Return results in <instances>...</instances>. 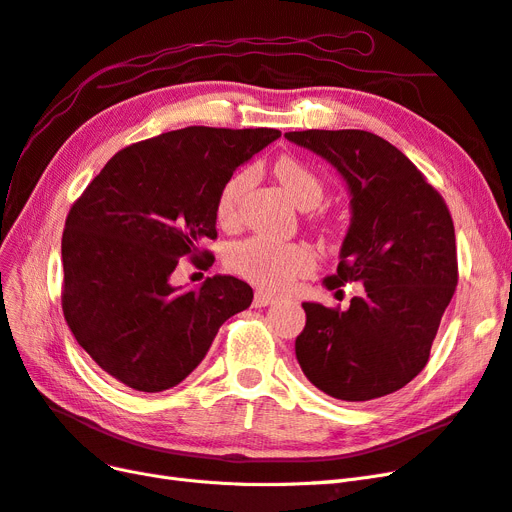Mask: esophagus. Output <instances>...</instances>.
<instances>
[{
  "label": "esophagus",
  "mask_w": 512,
  "mask_h": 512,
  "mask_svg": "<svg viewBox=\"0 0 512 512\" xmlns=\"http://www.w3.org/2000/svg\"><path fill=\"white\" fill-rule=\"evenodd\" d=\"M275 303V298L267 292H256L254 294V307H269Z\"/></svg>",
  "instance_id": "1"
}]
</instances>
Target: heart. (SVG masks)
I'll use <instances>...</instances> for the list:
<instances>
[{
    "label": "heart",
    "instance_id": "obj_1",
    "mask_svg": "<svg viewBox=\"0 0 512 512\" xmlns=\"http://www.w3.org/2000/svg\"><path fill=\"white\" fill-rule=\"evenodd\" d=\"M279 184L301 209H311L324 197V184L317 173L303 161L292 156L275 163ZM252 184V171L241 169L222 186L216 201V216L220 224L231 226L237 220V207L245 190ZM228 264L235 273L252 281L254 286L269 292H284L292 288L298 277L315 269V254L303 243H284L271 237H250L235 243L228 252Z\"/></svg>",
    "mask_w": 512,
    "mask_h": 512
}]
</instances>
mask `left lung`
Here are the masks:
<instances>
[{
  "label": "left lung",
  "instance_id": "8db88e82",
  "mask_svg": "<svg viewBox=\"0 0 512 512\" xmlns=\"http://www.w3.org/2000/svg\"><path fill=\"white\" fill-rule=\"evenodd\" d=\"M286 139L322 156L349 190L351 220L328 290L362 284L349 309L303 303L296 360L324 394L364 402L421 373L457 286L455 228L443 197L383 137L358 131H292Z\"/></svg>",
  "mask_w": 512,
  "mask_h": 512
}]
</instances>
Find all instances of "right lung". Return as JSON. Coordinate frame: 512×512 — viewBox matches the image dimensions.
<instances>
[{
    "label": "right lung",
    "instance_id": "right-lung-1",
    "mask_svg": "<svg viewBox=\"0 0 512 512\" xmlns=\"http://www.w3.org/2000/svg\"><path fill=\"white\" fill-rule=\"evenodd\" d=\"M277 129L186 127L114 154L69 209L61 241L63 313L80 347L137 392L184 381L220 326L252 305L231 275L171 286L184 256L214 260L216 201Z\"/></svg>",
    "mask_w": 512,
    "mask_h": 512
}]
</instances>
